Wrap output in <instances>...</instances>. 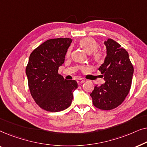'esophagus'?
Returning a JSON list of instances; mask_svg holds the SVG:
<instances>
[{
  "instance_id": "1",
  "label": "esophagus",
  "mask_w": 147,
  "mask_h": 147,
  "mask_svg": "<svg viewBox=\"0 0 147 147\" xmlns=\"http://www.w3.org/2000/svg\"><path fill=\"white\" fill-rule=\"evenodd\" d=\"M77 82L79 85H81L82 84H83L84 82V80L83 79H82V78H79V79L77 80Z\"/></svg>"
}]
</instances>
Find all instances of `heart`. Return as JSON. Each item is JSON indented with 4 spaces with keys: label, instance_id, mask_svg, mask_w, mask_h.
Returning a JSON list of instances; mask_svg holds the SVG:
<instances>
[{
    "label": "heart",
    "instance_id": "heart-1",
    "mask_svg": "<svg viewBox=\"0 0 147 147\" xmlns=\"http://www.w3.org/2000/svg\"><path fill=\"white\" fill-rule=\"evenodd\" d=\"M79 45L80 47H82L88 53H92L94 51L92 54V58L97 63H100L103 61L104 55L102 51H96L98 48V43L96 40H94L93 38L91 37H86L84 39H82L79 41ZM71 53V49L69 48L67 49V53H66V56L68 57ZM85 69L86 67H84Z\"/></svg>",
    "mask_w": 147,
    "mask_h": 147
}]
</instances>
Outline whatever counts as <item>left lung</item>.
Wrapping results in <instances>:
<instances>
[{
	"label": "left lung",
	"mask_w": 147,
	"mask_h": 147,
	"mask_svg": "<svg viewBox=\"0 0 147 147\" xmlns=\"http://www.w3.org/2000/svg\"><path fill=\"white\" fill-rule=\"evenodd\" d=\"M107 55L99 67L105 84L96 85L90 96L95 107L110 110L120 106L131 88L134 67L126 50L112 39L104 42Z\"/></svg>",
	"instance_id": "obj_1"
}]
</instances>
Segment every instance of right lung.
<instances>
[{
  "instance_id": "right-lung-1",
  "label": "right lung",
  "mask_w": 147,
  "mask_h": 147,
  "mask_svg": "<svg viewBox=\"0 0 147 147\" xmlns=\"http://www.w3.org/2000/svg\"><path fill=\"white\" fill-rule=\"evenodd\" d=\"M72 40L57 38L46 41L33 50L26 67L28 84L36 104L48 112H57L71 105L76 80H66L58 74Z\"/></svg>"
}]
</instances>
